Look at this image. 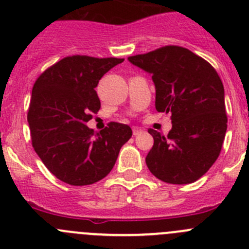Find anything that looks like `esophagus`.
I'll use <instances>...</instances> for the list:
<instances>
[{
    "mask_svg": "<svg viewBox=\"0 0 249 249\" xmlns=\"http://www.w3.org/2000/svg\"><path fill=\"white\" fill-rule=\"evenodd\" d=\"M132 131H133V136H138V134L142 132V129L138 128V127H133V128H132Z\"/></svg>",
    "mask_w": 249,
    "mask_h": 249,
    "instance_id": "obj_1",
    "label": "esophagus"
}]
</instances>
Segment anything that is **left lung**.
Segmentation results:
<instances>
[{
    "label": "left lung",
    "mask_w": 249,
    "mask_h": 249,
    "mask_svg": "<svg viewBox=\"0 0 249 249\" xmlns=\"http://www.w3.org/2000/svg\"><path fill=\"white\" fill-rule=\"evenodd\" d=\"M151 74L155 107L171 113L167 136L149 128L154 145L145 158L151 174L172 184L197 181L219 158L227 128L224 85L204 58L181 46H162L128 57Z\"/></svg>",
    "instance_id": "obj_1"
}]
</instances>
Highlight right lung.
<instances>
[{
  "mask_svg": "<svg viewBox=\"0 0 249 249\" xmlns=\"http://www.w3.org/2000/svg\"><path fill=\"white\" fill-rule=\"evenodd\" d=\"M124 58L67 56L45 70L33 87L28 123L34 150L58 179L87 186L107 176L131 127L110 122L100 133L87 126L100 110L95 91L106 72Z\"/></svg>",
  "mask_w": 249,
  "mask_h": 249,
  "instance_id": "right-lung-1",
  "label": "right lung"
}]
</instances>
